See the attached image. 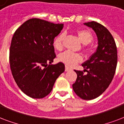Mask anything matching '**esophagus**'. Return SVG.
Segmentation results:
<instances>
[{
  "label": "esophagus",
  "mask_w": 124,
  "mask_h": 124,
  "mask_svg": "<svg viewBox=\"0 0 124 124\" xmlns=\"http://www.w3.org/2000/svg\"><path fill=\"white\" fill-rule=\"evenodd\" d=\"M70 70L71 69L70 67H69L68 66H65V71H66V72H69V71H70Z\"/></svg>",
  "instance_id": "esophagus-1"
}]
</instances>
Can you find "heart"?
Wrapping results in <instances>:
<instances>
[{
	"mask_svg": "<svg viewBox=\"0 0 124 124\" xmlns=\"http://www.w3.org/2000/svg\"><path fill=\"white\" fill-rule=\"evenodd\" d=\"M77 35L79 41L84 45H89L93 41V35L91 32L85 29H81L77 31ZM64 39V34L60 33L54 40L53 45L55 49L57 50H61L63 48V41ZM89 50L88 47H85V50L87 51ZM60 61L65 63L69 66H72L81 60V57L79 54L72 53L71 52L66 51L60 54L58 57Z\"/></svg>",
	"mask_w": 124,
	"mask_h": 124,
	"instance_id": "obj_1",
	"label": "heart"
}]
</instances>
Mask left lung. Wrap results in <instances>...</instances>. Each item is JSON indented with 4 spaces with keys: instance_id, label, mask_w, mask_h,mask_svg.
Here are the masks:
<instances>
[{
    "instance_id": "8db88e82",
    "label": "left lung",
    "mask_w": 124,
    "mask_h": 124,
    "mask_svg": "<svg viewBox=\"0 0 124 124\" xmlns=\"http://www.w3.org/2000/svg\"><path fill=\"white\" fill-rule=\"evenodd\" d=\"M84 24L95 31L98 45L96 51L82 64L83 72L74 70L77 79L72 88L81 99L90 100L100 96L109 87L115 74L118 57L114 38L105 26L94 21Z\"/></svg>"
}]
</instances>
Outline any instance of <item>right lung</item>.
<instances>
[{
	"label": "right lung",
	"mask_w": 124,
	"mask_h": 124,
	"mask_svg": "<svg viewBox=\"0 0 124 124\" xmlns=\"http://www.w3.org/2000/svg\"><path fill=\"white\" fill-rule=\"evenodd\" d=\"M63 28V24L33 18L13 34L9 50L11 73L20 89L32 98L46 96L65 71L61 62L51 65L56 56L54 40Z\"/></svg>",
	"instance_id": "1"
}]
</instances>
